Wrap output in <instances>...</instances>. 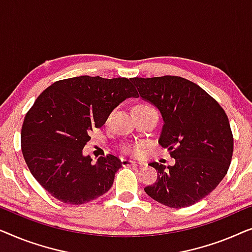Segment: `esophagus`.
<instances>
[{
	"instance_id": "obj_1",
	"label": "esophagus",
	"mask_w": 252,
	"mask_h": 252,
	"mask_svg": "<svg viewBox=\"0 0 252 252\" xmlns=\"http://www.w3.org/2000/svg\"><path fill=\"white\" fill-rule=\"evenodd\" d=\"M122 164L123 166H127V165H133V166H142L143 163H140V161H135L132 159H124L122 158Z\"/></svg>"
}]
</instances>
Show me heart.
<instances>
[{"instance_id": "obj_1", "label": "heart", "mask_w": 252, "mask_h": 252, "mask_svg": "<svg viewBox=\"0 0 252 252\" xmlns=\"http://www.w3.org/2000/svg\"><path fill=\"white\" fill-rule=\"evenodd\" d=\"M129 151L133 155H135V156H140V155H142L143 149H142V147H141V146H134V147L130 148Z\"/></svg>"}]
</instances>
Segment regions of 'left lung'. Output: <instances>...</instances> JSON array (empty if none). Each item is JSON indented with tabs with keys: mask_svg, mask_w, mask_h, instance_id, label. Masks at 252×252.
Masks as SVG:
<instances>
[{
	"mask_svg": "<svg viewBox=\"0 0 252 252\" xmlns=\"http://www.w3.org/2000/svg\"><path fill=\"white\" fill-rule=\"evenodd\" d=\"M139 95L163 117L159 144L167 148L173 166L150 163L157 180L144 191L170 208L190 206L209 195L225 178L234 140L228 117L198 85L175 75L132 78Z\"/></svg>",
	"mask_w": 252,
	"mask_h": 252,
	"instance_id": "left-lung-1",
	"label": "left lung"
}]
</instances>
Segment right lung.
Listing matches in <instances>:
<instances>
[{"label":"right lung","instance_id":"1","mask_svg":"<svg viewBox=\"0 0 252 252\" xmlns=\"http://www.w3.org/2000/svg\"><path fill=\"white\" fill-rule=\"evenodd\" d=\"M137 93L127 78L81 75L54 82L41 93L22 126V151L35 180L58 201L80 205L105 194L122 167L112 155L95 164L82 155L93 128Z\"/></svg>","mask_w":252,"mask_h":252}]
</instances>
